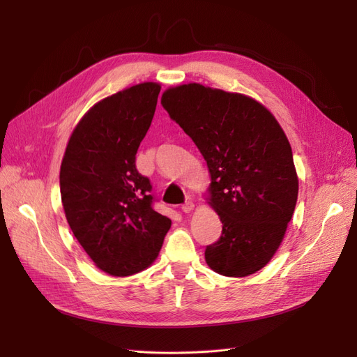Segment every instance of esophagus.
<instances>
[{
    "label": "esophagus",
    "mask_w": 357,
    "mask_h": 357,
    "mask_svg": "<svg viewBox=\"0 0 357 357\" xmlns=\"http://www.w3.org/2000/svg\"><path fill=\"white\" fill-rule=\"evenodd\" d=\"M193 207H195V205H193V202L188 201V202H185V204L181 205V211L183 213H190L193 210Z\"/></svg>",
    "instance_id": "34e87169"
}]
</instances>
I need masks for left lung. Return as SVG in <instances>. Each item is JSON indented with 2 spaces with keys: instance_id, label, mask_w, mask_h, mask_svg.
<instances>
[{
  "instance_id": "left-lung-1",
  "label": "left lung",
  "mask_w": 357,
  "mask_h": 357,
  "mask_svg": "<svg viewBox=\"0 0 357 357\" xmlns=\"http://www.w3.org/2000/svg\"><path fill=\"white\" fill-rule=\"evenodd\" d=\"M160 104L208 165L210 204L223 226L220 238L205 248V261L226 277L255 274L282 244L298 199L282 126L248 96L199 83L165 91Z\"/></svg>"
}]
</instances>
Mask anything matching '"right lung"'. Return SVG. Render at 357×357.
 I'll use <instances>...</instances> for the list:
<instances>
[{
	"label": "right lung",
	"mask_w": 357,
	"mask_h": 357,
	"mask_svg": "<svg viewBox=\"0 0 357 357\" xmlns=\"http://www.w3.org/2000/svg\"><path fill=\"white\" fill-rule=\"evenodd\" d=\"M159 92L158 83H139L95 104L73 131L61 164L70 228L96 266L114 277L146 269L171 228L153 208L150 180L135 167Z\"/></svg>",
	"instance_id": "1"
}]
</instances>
